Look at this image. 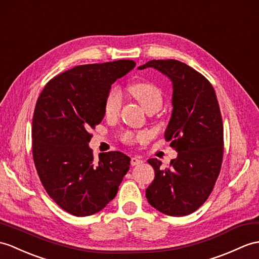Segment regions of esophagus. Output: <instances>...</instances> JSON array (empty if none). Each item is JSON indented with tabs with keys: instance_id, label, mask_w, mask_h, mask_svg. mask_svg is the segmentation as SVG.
<instances>
[{
	"instance_id": "1",
	"label": "esophagus",
	"mask_w": 259,
	"mask_h": 259,
	"mask_svg": "<svg viewBox=\"0 0 259 259\" xmlns=\"http://www.w3.org/2000/svg\"><path fill=\"white\" fill-rule=\"evenodd\" d=\"M140 163H142V160H141V159H139V158H137V157H134V158H131V161H130V164H131L132 166H135V165H138V164H140Z\"/></svg>"
}]
</instances>
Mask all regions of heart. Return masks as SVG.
I'll return each instance as SVG.
<instances>
[{
	"label": "heart",
	"instance_id": "obj_1",
	"mask_svg": "<svg viewBox=\"0 0 259 259\" xmlns=\"http://www.w3.org/2000/svg\"><path fill=\"white\" fill-rule=\"evenodd\" d=\"M130 95L134 97L141 107L149 112L158 111L163 104V95L161 89L150 81H137L128 88ZM122 106V94L118 87H112L107 94L105 100V113L107 117L113 118L119 115ZM148 138L146 134L134 135L131 132H124L122 140L127 143L136 141H144Z\"/></svg>",
	"mask_w": 259,
	"mask_h": 259
}]
</instances>
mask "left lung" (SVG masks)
<instances>
[{"label": "left lung", "instance_id": "1", "mask_svg": "<svg viewBox=\"0 0 259 259\" xmlns=\"http://www.w3.org/2000/svg\"><path fill=\"white\" fill-rule=\"evenodd\" d=\"M152 67L172 81V115L164 132L178 151L170 166L149 159L154 180L146 196L150 205L170 216H185L207 200L219 178L224 151L223 121L213 86L195 69L176 59H153Z\"/></svg>", "mask_w": 259, "mask_h": 259}]
</instances>
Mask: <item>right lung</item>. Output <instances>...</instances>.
Masks as SVG:
<instances>
[{"mask_svg":"<svg viewBox=\"0 0 259 259\" xmlns=\"http://www.w3.org/2000/svg\"><path fill=\"white\" fill-rule=\"evenodd\" d=\"M135 66L130 59L76 66L48 81L36 102V171L47 194L69 214L82 218L101 211L129 171L128 155L110 151L95 161L88 143L90 128L104 119L111 85Z\"/></svg>","mask_w":259,"mask_h":259,"instance_id":"obj_1","label":"right lung"}]
</instances>
